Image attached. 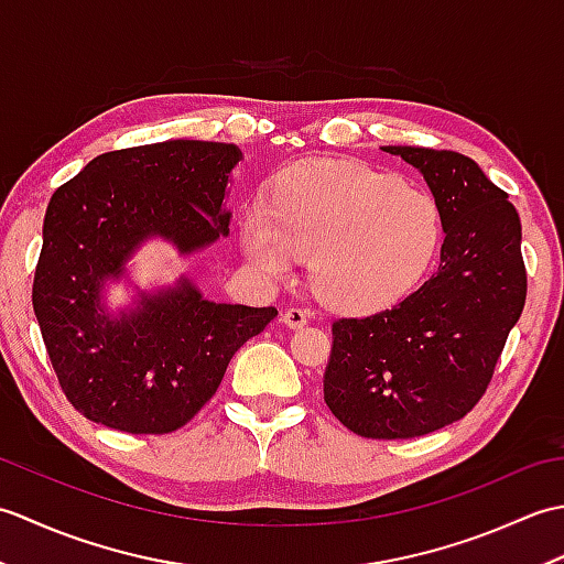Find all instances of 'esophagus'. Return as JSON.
<instances>
[{
    "label": "esophagus",
    "mask_w": 564,
    "mask_h": 564,
    "mask_svg": "<svg viewBox=\"0 0 564 564\" xmlns=\"http://www.w3.org/2000/svg\"><path fill=\"white\" fill-rule=\"evenodd\" d=\"M307 319H310V315H307V310H303V307H289V310H285V315H283V322L291 329L305 327Z\"/></svg>",
    "instance_id": "esophagus-1"
}]
</instances>
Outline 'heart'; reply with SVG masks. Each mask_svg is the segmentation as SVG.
Returning a JSON list of instances; mask_svg holds the SVG:
<instances>
[{"instance_id": "1", "label": "heart", "mask_w": 564, "mask_h": 564, "mask_svg": "<svg viewBox=\"0 0 564 564\" xmlns=\"http://www.w3.org/2000/svg\"><path fill=\"white\" fill-rule=\"evenodd\" d=\"M242 245L263 273L310 257L315 293L339 310H378L424 279L441 245V210L426 191L354 162L289 166L271 203L245 213Z\"/></svg>"}]
</instances>
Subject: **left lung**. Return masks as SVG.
<instances>
[{
  "mask_svg": "<svg viewBox=\"0 0 564 564\" xmlns=\"http://www.w3.org/2000/svg\"><path fill=\"white\" fill-rule=\"evenodd\" d=\"M424 174L443 225L434 275L390 310L332 322L325 402L354 434L414 438L458 422L482 400L529 279L521 220L470 158L382 148Z\"/></svg>",
  "mask_w": 564,
  "mask_h": 564,
  "instance_id": "1",
  "label": "left lung"
}]
</instances>
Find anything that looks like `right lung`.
Listing matches in <instances>:
<instances>
[{"label":"right lung","mask_w":564,"mask_h":564,"mask_svg":"<svg viewBox=\"0 0 564 564\" xmlns=\"http://www.w3.org/2000/svg\"><path fill=\"white\" fill-rule=\"evenodd\" d=\"M235 145L166 140L104 152L47 203L33 275V313L67 402L126 434H172L206 404L235 351L273 307L203 301L188 281L142 297L121 319L99 313V291L142 239L196 251L227 232Z\"/></svg>","instance_id":"add662e5"}]
</instances>
